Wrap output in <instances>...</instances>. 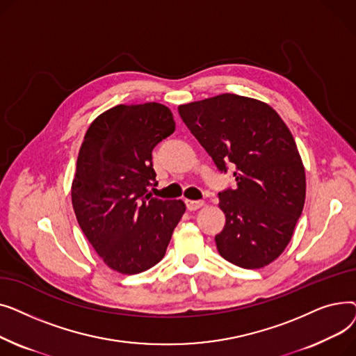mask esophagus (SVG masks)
<instances>
[{
	"instance_id": "1",
	"label": "esophagus",
	"mask_w": 356,
	"mask_h": 356,
	"mask_svg": "<svg viewBox=\"0 0 356 356\" xmlns=\"http://www.w3.org/2000/svg\"><path fill=\"white\" fill-rule=\"evenodd\" d=\"M184 203H186V208H188L189 211H197L204 204L203 200H186Z\"/></svg>"
}]
</instances>
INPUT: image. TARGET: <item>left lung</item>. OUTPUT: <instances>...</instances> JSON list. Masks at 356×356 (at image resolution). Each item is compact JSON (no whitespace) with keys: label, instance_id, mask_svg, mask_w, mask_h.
Returning a JSON list of instances; mask_svg holds the SVG:
<instances>
[{"label":"left lung","instance_id":"left-lung-1","mask_svg":"<svg viewBox=\"0 0 356 356\" xmlns=\"http://www.w3.org/2000/svg\"><path fill=\"white\" fill-rule=\"evenodd\" d=\"M191 133L235 189L218 193L227 222L219 254L241 268H261L284 251L306 197L305 167L290 129L267 104L223 93L179 106Z\"/></svg>","mask_w":356,"mask_h":356}]
</instances>
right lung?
Masks as SVG:
<instances>
[{"mask_svg": "<svg viewBox=\"0 0 356 356\" xmlns=\"http://www.w3.org/2000/svg\"><path fill=\"white\" fill-rule=\"evenodd\" d=\"M176 129L156 102L117 105L88 128L72 183L81 229L104 263L122 274L152 268L165 254L186 211L181 200L153 197V148Z\"/></svg>", "mask_w": 356, "mask_h": 356, "instance_id": "right-lung-1", "label": "right lung"}]
</instances>
